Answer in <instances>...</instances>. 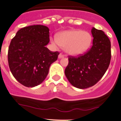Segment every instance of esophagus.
Listing matches in <instances>:
<instances>
[{
	"label": "esophagus",
	"mask_w": 121,
	"mask_h": 121,
	"mask_svg": "<svg viewBox=\"0 0 121 121\" xmlns=\"http://www.w3.org/2000/svg\"><path fill=\"white\" fill-rule=\"evenodd\" d=\"M64 57V55L62 54H60L58 56V58L61 59V58H63Z\"/></svg>",
	"instance_id": "1"
}]
</instances>
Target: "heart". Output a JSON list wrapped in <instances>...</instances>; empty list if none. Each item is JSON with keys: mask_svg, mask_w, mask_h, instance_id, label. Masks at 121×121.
<instances>
[{"mask_svg": "<svg viewBox=\"0 0 121 121\" xmlns=\"http://www.w3.org/2000/svg\"><path fill=\"white\" fill-rule=\"evenodd\" d=\"M54 46L64 48L65 52L73 56L85 54L92 43V36L89 32L80 30H70L60 33L57 37L51 39Z\"/></svg>", "mask_w": 121, "mask_h": 121, "instance_id": "obj_1", "label": "heart"}]
</instances>
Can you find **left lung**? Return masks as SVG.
<instances>
[{
    "label": "left lung",
    "instance_id": "1",
    "mask_svg": "<svg viewBox=\"0 0 121 121\" xmlns=\"http://www.w3.org/2000/svg\"><path fill=\"white\" fill-rule=\"evenodd\" d=\"M93 46L84 55L69 57L65 75L72 85L85 89L95 85L107 70L111 57V42L103 31L92 28Z\"/></svg>",
    "mask_w": 121,
    "mask_h": 121
}]
</instances>
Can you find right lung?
Listing matches in <instances>:
<instances>
[{
	"label": "right lung",
	"mask_w": 121,
	"mask_h": 121,
	"mask_svg": "<svg viewBox=\"0 0 121 121\" xmlns=\"http://www.w3.org/2000/svg\"><path fill=\"white\" fill-rule=\"evenodd\" d=\"M49 42V29L41 25L24 27L12 39L8 51L9 65L21 84L35 87L46 78L51 65L59 54L47 48Z\"/></svg>",
	"instance_id": "right-lung-1"
}]
</instances>
